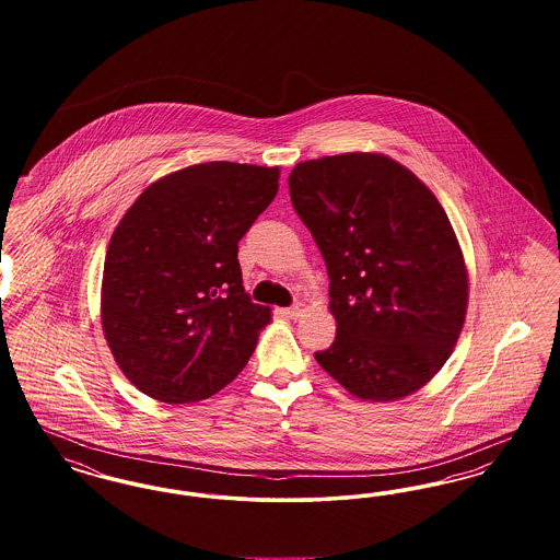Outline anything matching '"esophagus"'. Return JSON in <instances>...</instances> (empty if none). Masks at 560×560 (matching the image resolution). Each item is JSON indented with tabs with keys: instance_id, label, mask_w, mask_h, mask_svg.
Wrapping results in <instances>:
<instances>
[{
	"instance_id": "1",
	"label": "esophagus",
	"mask_w": 560,
	"mask_h": 560,
	"mask_svg": "<svg viewBox=\"0 0 560 560\" xmlns=\"http://www.w3.org/2000/svg\"><path fill=\"white\" fill-rule=\"evenodd\" d=\"M306 311V304H302V302H295L293 306H290V308H285L283 313L288 315V317H292V319H298V317H302V313Z\"/></svg>"
}]
</instances>
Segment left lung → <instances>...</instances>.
I'll return each instance as SVG.
<instances>
[{"label":"left lung","instance_id":"8db88e82","mask_svg":"<svg viewBox=\"0 0 560 560\" xmlns=\"http://www.w3.org/2000/svg\"><path fill=\"white\" fill-rule=\"evenodd\" d=\"M288 183L325 260L338 325L317 363L359 399L420 390L450 359L468 306V270L443 206L380 153L302 161Z\"/></svg>","mask_w":560,"mask_h":560}]
</instances>
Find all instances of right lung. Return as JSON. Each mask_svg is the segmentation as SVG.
<instances>
[{
  "label": "right lung",
  "instance_id": "1",
  "mask_svg": "<svg viewBox=\"0 0 560 560\" xmlns=\"http://www.w3.org/2000/svg\"><path fill=\"white\" fill-rule=\"evenodd\" d=\"M279 167L210 161L142 190L110 235L101 320L115 363L161 402L208 399L249 361L270 308L243 290L240 241Z\"/></svg>",
  "mask_w": 560,
  "mask_h": 560
}]
</instances>
